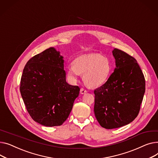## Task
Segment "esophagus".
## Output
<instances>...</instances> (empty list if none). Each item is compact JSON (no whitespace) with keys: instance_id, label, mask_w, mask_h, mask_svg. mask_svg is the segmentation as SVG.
<instances>
[{"instance_id":"1","label":"esophagus","mask_w":158,"mask_h":158,"mask_svg":"<svg viewBox=\"0 0 158 158\" xmlns=\"http://www.w3.org/2000/svg\"><path fill=\"white\" fill-rule=\"evenodd\" d=\"M87 91L86 90H85L84 89H83V88H81V89H80V94H81L87 93Z\"/></svg>"}]
</instances>
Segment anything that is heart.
I'll return each instance as SVG.
<instances>
[{"label":"heart","instance_id":"1","mask_svg":"<svg viewBox=\"0 0 158 158\" xmlns=\"http://www.w3.org/2000/svg\"><path fill=\"white\" fill-rule=\"evenodd\" d=\"M110 59L99 53L82 55L73 61V66L67 68V75L72 81H76L80 75L86 84L96 87L105 83L112 73Z\"/></svg>","mask_w":158,"mask_h":158}]
</instances>
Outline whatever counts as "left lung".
<instances>
[{"instance_id":"8db88e82","label":"left lung","mask_w":158,"mask_h":158,"mask_svg":"<svg viewBox=\"0 0 158 158\" xmlns=\"http://www.w3.org/2000/svg\"><path fill=\"white\" fill-rule=\"evenodd\" d=\"M116 68L94 90V114L101 126L114 129L131 123L140 109L145 90L143 74L135 58L114 48Z\"/></svg>"}]
</instances>
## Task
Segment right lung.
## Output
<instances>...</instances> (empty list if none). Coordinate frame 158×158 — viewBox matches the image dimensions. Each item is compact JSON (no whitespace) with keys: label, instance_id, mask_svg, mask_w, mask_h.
I'll use <instances>...</instances> for the list:
<instances>
[{"label":"right lung","instance_id":"right-lung-1","mask_svg":"<svg viewBox=\"0 0 158 158\" xmlns=\"http://www.w3.org/2000/svg\"><path fill=\"white\" fill-rule=\"evenodd\" d=\"M64 61L52 47L32 57L23 71L20 90L27 112L44 126L62 125L79 95L80 88L66 82Z\"/></svg>","mask_w":158,"mask_h":158}]
</instances>
